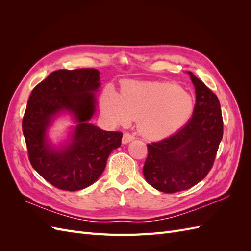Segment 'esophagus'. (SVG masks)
Returning a JSON list of instances; mask_svg holds the SVG:
<instances>
[{
  "label": "esophagus",
  "instance_id": "1",
  "mask_svg": "<svg viewBox=\"0 0 251 251\" xmlns=\"http://www.w3.org/2000/svg\"><path fill=\"white\" fill-rule=\"evenodd\" d=\"M134 139H135V137H134V136H133L132 134H130V133H125L124 136H123V143H124V144H126V143L131 142V141L134 140Z\"/></svg>",
  "mask_w": 251,
  "mask_h": 251
}]
</instances>
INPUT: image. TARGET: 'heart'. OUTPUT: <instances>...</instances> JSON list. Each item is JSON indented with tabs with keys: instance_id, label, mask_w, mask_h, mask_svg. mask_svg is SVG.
Returning a JSON list of instances; mask_svg holds the SVG:
<instances>
[{
	"instance_id": "obj_1",
	"label": "heart",
	"mask_w": 251,
	"mask_h": 251,
	"mask_svg": "<svg viewBox=\"0 0 251 251\" xmlns=\"http://www.w3.org/2000/svg\"><path fill=\"white\" fill-rule=\"evenodd\" d=\"M101 111L113 123L126 126L138 119V128L150 139H162L184 126L195 112V100L174 82L126 81L121 95L109 88Z\"/></svg>"
}]
</instances>
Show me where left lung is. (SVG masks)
I'll return each mask as SVG.
<instances>
[{
  "instance_id": "obj_1",
  "label": "left lung",
  "mask_w": 251,
  "mask_h": 251,
  "mask_svg": "<svg viewBox=\"0 0 251 251\" xmlns=\"http://www.w3.org/2000/svg\"><path fill=\"white\" fill-rule=\"evenodd\" d=\"M196 89L194 115L176 134L148 144L144 178L158 191L173 194L195 186L214 165L223 137L218 97L189 72Z\"/></svg>"
}]
</instances>
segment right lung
<instances>
[{
  "mask_svg": "<svg viewBox=\"0 0 251 251\" xmlns=\"http://www.w3.org/2000/svg\"><path fill=\"white\" fill-rule=\"evenodd\" d=\"M97 69L53 71L35 86L23 117V134L32 168L50 184L63 191H79L93 184L104 171L111 151L121 146V132H107L90 124L100 87ZM70 111L78 125L73 142L63 150L51 148L46 139L50 119Z\"/></svg>",
  "mask_w": 251,
  "mask_h": 251,
  "instance_id": "1",
  "label": "right lung"
}]
</instances>
